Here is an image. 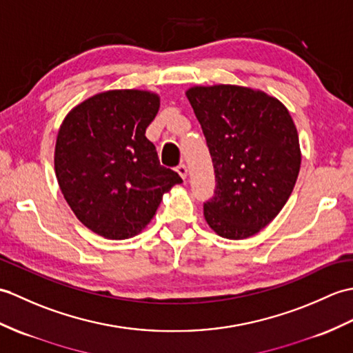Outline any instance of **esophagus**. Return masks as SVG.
Wrapping results in <instances>:
<instances>
[{"instance_id": "esophagus-1", "label": "esophagus", "mask_w": 353, "mask_h": 353, "mask_svg": "<svg viewBox=\"0 0 353 353\" xmlns=\"http://www.w3.org/2000/svg\"><path fill=\"white\" fill-rule=\"evenodd\" d=\"M176 171H177L180 177L186 179V176H188V167L185 165V163H179V165L176 167Z\"/></svg>"}]
</instances>
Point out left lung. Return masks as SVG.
<instances>
[{"label":"left lung","mask_w":353,"mask_h":353,"mask_svg":"<svg viewBox=\"0 0 353 353\" xmlns=\"http://www.w3.org/2000/svg\"><path fill=\"white\" fill-rule=\"evenodd\" d=\"M186 97L215 168L216 186L204 203V218L227 239L259 233L280 214L299 174V137L288 108L237 85L192 87Z\"/></svg>","instance_id":"obj_1"}]
</instances>
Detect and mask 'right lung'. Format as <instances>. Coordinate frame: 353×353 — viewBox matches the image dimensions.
Wrapping results in <instances>:
<instances>
[{"instance_id":"obj_1","label":"right lung","mask_w":353,"mask_h":353,"mask_svg":"<svg viewBox=\"0 0 353 353\" xmlns=\"http://www.w3.org/2000/svg\"><path fill=\"white\" fill-rule=\"evenodd\" d=\"M158 110V94L111 90L75 106L60 126L54 158L60 190L81 223L106 239L138 234L162 195L182 183L145 138Z\"/></svg>"}]
</instances>
